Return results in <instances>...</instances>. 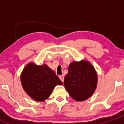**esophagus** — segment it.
Masks as SVG:
<instances>
[{
  "instance_id": "obj_1",
  "label": "esophagus",
  "mask_w": 124,
  "mask_h": 124,
  "mask_svg": "<svg viewBox=\"0 0 124 124\" xmlns=\"http://www.w3.org/2000/svg\"><path fill=\"white\" fill-rule=\"evenodd\" d=\"M59 78L61 79V80L62 81V82H63V80H64V76H63V75L59 76Z\"/></svg>"
}]
</instances>
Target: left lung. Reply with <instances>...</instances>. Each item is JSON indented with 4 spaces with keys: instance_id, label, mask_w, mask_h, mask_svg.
<instances>
[{
    "instance_id": "obj_1",
    "label": "left lung",
    "mask_w": 124,
    "mask_h": 124,
    "mask_svg": "<svg viewBox=\"0 0 124 124\" xmlns=\"http://www.w3.org/2000/svg\"><path fill=\"white\" fill-rule=\"evenodd\" d=\"M97 74L93 66L86 61L72 62L64 78V86L70 95L77 101L91 97L97 85Z\"/></svg>"
}]
</instances>
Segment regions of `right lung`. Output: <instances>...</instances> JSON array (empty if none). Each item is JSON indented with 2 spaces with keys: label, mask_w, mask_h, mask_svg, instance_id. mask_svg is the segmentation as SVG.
<instances>
[{
  "label": "right lung",
  "mask_w": 124,
  "mask_h": 124,
  "mask_svg": "<svg viewBox=\"0 0 124 124\" xmlns=\"http://www.w3.org/2000/svg\"><path fill=\"white\" fill-rule=\"evenodd\" d=\"M21 83L25 92L35 101H44L52 94L55 86L62 82L47 65H37L31 62L21 74Z\"/></svg>",
  "instance_id": "add662e5"
}]
</instances>
